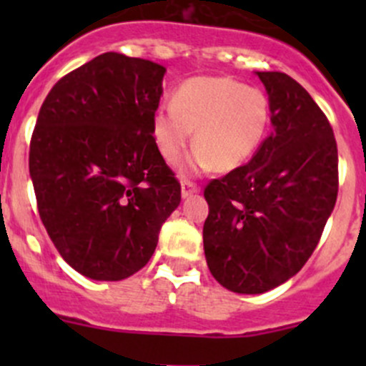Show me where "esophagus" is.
I'll return each instance as SVG.
<instances>
[{"instance_id": "obj_1", "label": "esophagus", "mask_w": 366, "mask_h": 366, "mask_svg": "<svg viewBox=\"0 0 366 366\" xmlns=\"http://www.w3.org/2000/svg\"><path fill=\"white\" fill-rule=\"evenodd\" d=\"M180 187H182V198H189L191 194H194L200 191V187H198L194 182H191V180H182Z\"/></svg>"}]
</instances>
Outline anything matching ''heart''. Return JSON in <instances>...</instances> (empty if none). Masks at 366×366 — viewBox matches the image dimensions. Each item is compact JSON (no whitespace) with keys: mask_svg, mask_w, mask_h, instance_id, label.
<instances>
[{"mask_svg":"<svg viewBox=\"0 0 366 366\" xmlns=\"http://www.w3.org/2000/svg\"><path fill=\"white\" fill-rule=\"evenodd\" d=\"M269 125L271 102L264 90L227 76H197L175 88L172 108L154 113L152 138L164 161L175 164L194 131L197 152L186 161L184 172L198 173L209 166L232 172L252 159Z\"/></svg>","mask_w":366,"mask_h":366,"instance_id":"heart-1","label":"heart"}]
</instances>
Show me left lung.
<instances>
[{"mask_svg": "<svg viewBox=\"0 0 366 366\" xmlns=\"http://www.w3.org/2000/svg\"><path fill=\"white\" fill-rule=\"evenodd\" d=\"M272 132L253 159L210 180L204 197L207 265L237 294H262L301 271L338 194L333 127L312 95L283 72H257Z\"/></svg>", "mask_w": 366, "mask_h": 366, "instance_id": "obj_1", "label": "left lung"}]
</instances>
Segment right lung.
<instances>
[{
  "mask_svg": "<svg viewBox=\"0 0 366 366\" xmlns=\"http://www.w3.org/2000/svg\"><path fill=\"white\" fill-rule=\"evenodd\" d=\"M166 69L104 53L47 94L29 143L40 219L72 269L118 282L145 267L180 204L152 118Z\"/></svg>",
  "mask_w": 366,
  "mask_h": 366,
  "instance_id": "right-lung-1",
  "label": "right lung"
}]
</instances>
